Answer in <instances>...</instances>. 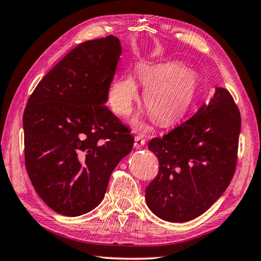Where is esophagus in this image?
Instances as JSON below:
<instances>
[{
    "instance_id": "34e87169",
    "label": "esophagus",
    "mask_w": 261,
    "mask_h": 261,
    "mask_svg": "<svg viewBox=\"0 0 261 261\" xmlns=\"http://www.w3.org/2000/svg\"><path fill=\"white\" fill-rule=\"evenodd\" d=\"M145 143H146V141H145L144 137L137 136L136 138H135V147L136 148H141L145 145Z\"/></svg>"
}]
</instances>
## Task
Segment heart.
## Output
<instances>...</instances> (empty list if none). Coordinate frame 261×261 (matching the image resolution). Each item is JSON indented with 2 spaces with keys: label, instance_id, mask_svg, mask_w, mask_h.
<instances>
[{
  "label": "heart",
  "instance_id": "obj_1",
  "mask_svg": "<svg viewBox=\"0 0 261 261\" xmlns=\"http://www.w3.org/2000/svg\"><path fill=\"white\" fill-rule=\"evenodd\" d=\"M136 74L145 87V107L160 125H170L182 118L191 107L199 88L198 74L177 61L141 62L137 64ZM137 99L138 86L131 74L118 77L110 84L108 101L117 115L130 114ZM135 124L141 126L138 120Z\"/></svg>",
  "mask_w": 261,
  "mask_h": 261
}]
</instances>
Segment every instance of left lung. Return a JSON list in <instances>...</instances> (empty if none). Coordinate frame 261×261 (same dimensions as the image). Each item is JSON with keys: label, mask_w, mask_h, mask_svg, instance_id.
Here are the masks:
<instances>
[{"label": "left lung", "mask_w": 261, "mask_h": 261, "mask_svg": "<svg viewBox=\"0 0 261 261\" xmlns=\"http://www.w3.org/2000/svg\"><path fill=\"white\" fill-rule=\"evenodd\" d=\"M241 114L230 93L213 98L183 124L148 143L159 173L146 188L148 208L169 222L201 215L222 196L235 173Z\"/></svg>", "instance_id": "8db88e82"}]
</instances>
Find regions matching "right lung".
<instances>
[{
    "label": "right lung",
    "instance_id": "obj_1",
    "mask_svg": "<svg viewBox=\"0 0 261 261\" xmlns=\"http://www.w3.org/2000/svg\"><path fill=\"white\" fill-rule=\"evenodd\" d=\"M121 53L114 35L81 43L28 101L26 170L39 197L59 214L94 210L113 170L134 146L129 129L105 106Z\"/></svg>",
    "mask_w": 261,
    "mask_h": 261
}]
</instances>
